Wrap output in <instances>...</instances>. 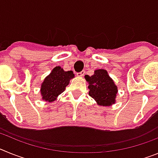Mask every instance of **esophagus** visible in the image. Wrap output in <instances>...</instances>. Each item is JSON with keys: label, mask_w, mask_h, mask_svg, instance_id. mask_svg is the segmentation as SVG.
<instances>
[{"label": "esophagus", "mask_w": 158, "mask_h": 158, "mask_svg": "<svg viewBox=\"0 0 158 158\" xmlns=\"http://www.w3.org/2000/svg\"><path fill=\"white\" fill-rule=\"evenodd\" d=\"M85 74V70H82L81 72L77 73V76H79V77H84V75Z\"/></svg>", "instance_id": "1"}]
</instances>
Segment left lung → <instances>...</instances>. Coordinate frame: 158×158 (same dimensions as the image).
<instances>
[{"mask_svg": "<svg viewBox=\"0 0 158 158\" xmlns=\"http://www.w3.org/2000/svg\"><path fill=\"white\" fill-rule=\"evenodd\" d=\"M85 77L89 84V95L99 105L110 106L115 104L117 86L105 69L95 70L93 76L86 75Z\"/></svg>", "mask_w": 158, "mask_h": 158, "instance_id": "8db88e82", "label": "left lung"}]
</instances>
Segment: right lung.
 Segmentation results:
<instances>
[{"mask_svg": "<svg viewBox=\"0 0 158 158\" xmlns=\"http://www.w3.org/2000/svg\"><path fill=\"white\" fill-rule=\"evenodd\" d=\"M74 77L73 71H64L60 66H56L44 79L41 85L43 100L52 102L57 96L65 91L71 78Z\"/></svg>", "mask_w": 158, "mask_h": 158, "instance_id": "add662e5", "label": "right lung"}]
</instances>
